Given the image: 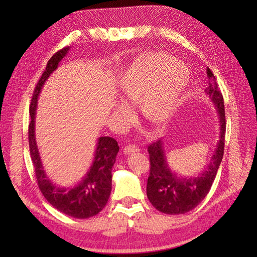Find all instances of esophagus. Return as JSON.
I'll list each match as a JSON object with an SVG mask.
<instances>
[{"label":"esophagus","instance_id":"34e87169","mask_svg":"<svg viewBox=\"0 0 257 257\" xmlns=\"http://www.w3.org/2000/svg\"><path fill=\"white\" fill-rule=\"evenodd\" d=\"M138 151H140V149H139V147H137V146H135V145H129V146H127V147H124V148H123V152H124V155H130V154H135V152H138Z\"/></svg>","mask_w":257,"mask_h":257}]
</instances>
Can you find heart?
<instances>
[{
  "instance_id": "heart-1",
  "label": "heart",
  "mask_w": 257,
  "mask_h": 257,
  "mask_svg": "<svg viewBox=\"0 0 257 257\" xmlns=\"http://www.w3.org/2000/svg\"><path fill=\"white\" fill-rule=\"evenodd\" d=\"M190 81V70L179 59L163 53H147L137 57L119 79L120 96L127 105L140 102V111L152 124L161 127L177 112ZM114 113L129 121L132 111L123 103Z\"/></svg>"
}]
</instances>
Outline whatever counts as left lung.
<instances>
[{
	"label": "left lung",
	"instance_id": "8db88e82",
	"mask_svg": "<svg viewBox=\"0 0 257 257\" xmlns=\"http://www.w3.org/2000/svg\"><path fill=\"white\" fill-rule=\"evenodd\" d=\"M209 86L204 90L214 105L220 123V136L216 148L205 170L196 177H180L171 170L162 140L148 147L150 174L147 182V196L158 211L166 214H184L201 203L212 187L224 154L225 111L224 100L210 68L206 69Z\"/></svg>",
	"mask_w": 257,
	"mask_h": 257
}]
</instances>
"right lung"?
<instances>
[{"mask_svg":"<svg viewBox=\"0 0 257 257\" xmlns=\"http://www.w3.org/2000/svg\"><path fill=\"white\" fill-rule=\"evenodd\" d=\"M68 51L69 47H65L54 54L48 61L44 73L42 74L35 87L30 106V152L38 188L44 198L48 201V203L66 215L76 217V219H88V217L98 214L108 202L111 192V170L119 151L118 143L111 137L98 138L94 160L91 162L89 170L78 183H76L73 187L66 188L53 183L52 180L47 177L41 160L35 136V118L38 96H40L46 80L54 70L57 69L59 63L66 56Z\"/></svg>","mask_w":257,"mask_h":257,"instance_id":"obj_1","label":"right lung"}]
</instances>
